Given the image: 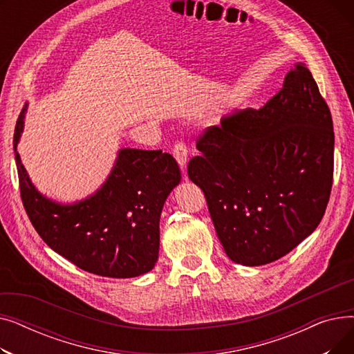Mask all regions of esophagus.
<instances>
[{"instance_id":"esophagus-1","label":"esophagus","mask_w":354,"mask_h":354,"mask_svg":"<svg viewBox=\"0 0 354 354\" xmlns=\"http://www.w3.org/2000/svg\"><path fill=\"white\" fill-rule=\"evenodd\" d=\"M174 156L175 159L178 160L180 169L185 171L187 169V162H188V149L187 146H185V143L180 140V142H176L175 143V147H174Z\"/></svg>"}]
</instances>
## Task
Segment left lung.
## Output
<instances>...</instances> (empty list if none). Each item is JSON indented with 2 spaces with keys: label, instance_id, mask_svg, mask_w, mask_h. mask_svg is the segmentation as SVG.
Returning <instances> with one entry per match:
<instances>
[{
  "label": "left lung",
  "instance_id": "8db88e82",
  "mask_svg": "<svg viewBox=\"0 0 354 354\" xmlns=\"http://www.w3.org/2000/svg\"><path fill=\"white\" fill-rule=\"evenodd\" d=\"M188 176L236 264L284 257L319 227L333 185L330 109L304 64L259 110H234L199 138Z\"/></svg>",
  "mask_w": 354,
  "mask_h": 354
}]
</instances>
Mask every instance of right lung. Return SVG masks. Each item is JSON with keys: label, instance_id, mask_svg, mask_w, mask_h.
Returning a JSON list of instances; mask_svg holds the SVG:
<instances>
[{"label": "right lung", "instance_id": "1", "mask_svg": "<svg viewBox=\"0 0 354 354\" xmlns=\"http://www.w3.org/2000/svg\"><path fill=\"white\" fill-rule=\"evenodd\" d=\"M27 106L15 124L14 155L21 199L35 231L53 251L87 272L132 278L151 271L159 255L165 201L180 182L174 156L123 147L95 194L73 203L55 202L37 191L17 152Z\"/></svg>", "mask_w": 354, "mask_h": 354}]
</instances>
